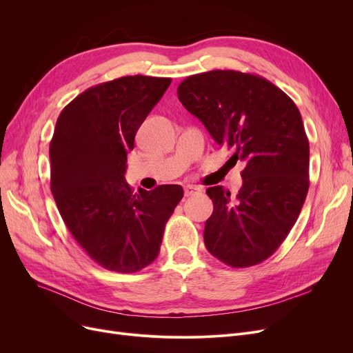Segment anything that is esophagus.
I'll use <instances>...</instances> for the list:
<instances>
[{"label":"esophagus","instance_id":"1","mask_svg":"<svg viewBox=\"0 0 353 353\" xmlns=\"http://www.w3.org/2000/svg\"><path fill=\"white\" fill-rule=\"evenodd\" d=\"M200 193H201V189L197 188V186H186V188H184V196H186V197L200 194Z\"/></svg>","mask_w":353,"mask_h":353}]
</instances>
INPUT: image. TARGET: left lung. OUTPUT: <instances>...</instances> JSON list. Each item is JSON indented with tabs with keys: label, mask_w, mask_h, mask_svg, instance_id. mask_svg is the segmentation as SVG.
<instances>
[{
	"label": "left lung",
	"mask_w": 353,
	"mask_h": 353,
	"mask_svg": "<svg viewBox=\"0 0 353 353\" xmlns=\"http://www.w3.org/2000/svg\"><path fill=\"white\" fill-rule=\"evenodd\" d=\"M177 96L234 163H246L234 199L221 186L206 190L213 201L208 250L232 268L263 262L289 234L309 190V141L298 107L266 79L233 70L194 74Z\"/></svg>",
	"instance_id": "left-lung-1"
}]
</instances>
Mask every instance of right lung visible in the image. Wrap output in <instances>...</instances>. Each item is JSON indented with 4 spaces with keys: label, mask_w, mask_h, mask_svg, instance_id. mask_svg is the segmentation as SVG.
Returning a JSON list of instances; mask_svg holds the SVG:
<instances>
[{
    "label": "right lung",
    "mask_w": 353,
    "mask_h": 353,
    "mask_svg": "<svg viewBox=\"0 0 353 353\" xmlns=\"http://www.w3.org/2000/svg\"><path fill=\"white\" fill-rule=\"evenodd\" d=\"M172 79L127 76L91 87L60 113L50 143L51 193L77 243L104 269L133 273L159 256L179 184L134 193L124 173L137 130Z\"/></svg>",
    "instance_id": "1"
}]
</instances>
